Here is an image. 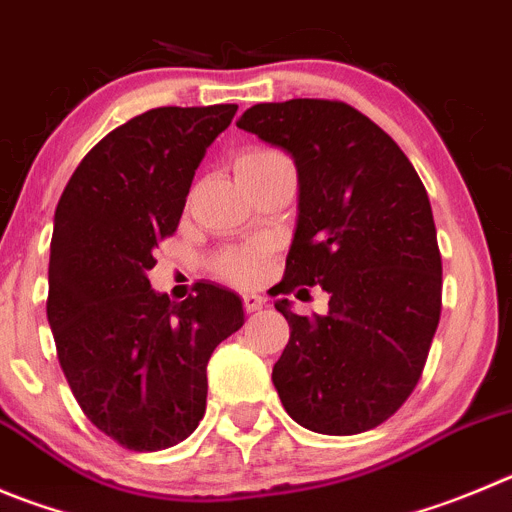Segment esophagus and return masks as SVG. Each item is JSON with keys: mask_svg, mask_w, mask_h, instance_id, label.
Wrapping results in <instances>:
<instances>
[{"mask_svg": "<svg viewBox=\"0 0 512 512\" xmlns=\"http://www.w3.org/2000/svg\"><path fill=\"white\" fill-rule=\"evenodd\" d=\"M262 305H265V298L257 293H247L245 298H242V308H245V313H257Z\"/></svg>", "mask_w": 512, "mask_h": 512, "instance_id": "esophagus-1", "label": "esophagus"}]
</instances>
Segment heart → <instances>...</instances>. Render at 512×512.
<instances>
[{
    "mask_svg": "<svg viewBox=\"0 0 512 512\" xmlns=\"http://www.w3.org/2000/svg\"><path fill=\"white\" fill-rule=\"evenodd\" d=\"M283 159L272 148H250L237 159V164H260V161ZM260 250H224L212 260V270L219 280L229 285H252L260 275Z\"/></svg>",
    "mask_w": 512,
    "mask_h": 512,
    "instance_id": "heart-1",
    "label": "heart"
}]
</instances>
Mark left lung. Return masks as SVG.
Listing matches in <instances>:
<instances>
[{"label": "left lung", "mask_w": 512, "mask_h": 512, "mask_svg": "<svg viewBox=\"0 0 512 512\" xmlns=\"http://www.w3.org/2000/svg\"><path fill=\"white\" fill-rule=\"evenodd\" d=\"M242 131L293 156L300 214L280 293L321 285L326 315L275 308L290 341L272 369L285 412L318 434L379 427L422 379L442 313L427 189L394 138L341 100L257 103Z\"/></svg>", "instance_id": "1"}]
</instances>
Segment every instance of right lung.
Here are the masks:
<instances>
[{
  "label": "right lung",
  "mask_w": 512,
  "mask_h": 512,
  "mask_svg": "<svg viewBox=\"0 0 512 512\" xmlns=\"http://www.w3.org/2000/svg\"><path fill=\"white\" fill-rule=\"evenodd\" d=\"M237 105L154 108L90 148L55 209L47 321L85 417L121 447L156 452L207 409L214 348L245 323L240 298L197 283L181 303L151 290L194 171Z\"/></svg>",
  "instance_id": "obj_1"
}]
</instances>
